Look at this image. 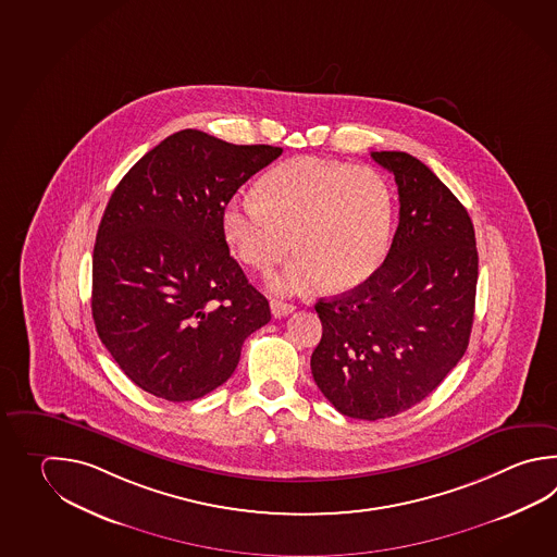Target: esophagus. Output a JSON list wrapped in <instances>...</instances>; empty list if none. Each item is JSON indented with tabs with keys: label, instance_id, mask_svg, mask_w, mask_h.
<instances>
[{
	"label": "esophagus",
	"instance_id": "34e87169",
	"mask_svg": "<svg viewBox=\"0 0 557 557\" xmlns=\"http://www.w3.org/2000/svg\"><path fill=\"white\" fill-rule=\"evenodd\" d=\"M270 307H272L273 318H285V315H289V313H294V311H296V306H292V304H284V301H277V299H272V301H270Z\"/></svg>",
	"mask_w": 557,
	"mask_h": 557
}]
</instances>
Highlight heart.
<instances>
[{
	"label": "heart",
	"mask_w": 557,
	"mask_h": 557,
	"mask_svg": "<svg viewBox=\"0 0 557 557\" xmlns=\"http://www.w3.org/2000/svg\"><path fill=\"white\" fill-rule=\"evenodd\" d=\"M222 226L239 260L260 272L296 246L272 275L273 292L301 294L325 280L341 292L363 284L385 258L393 194L371 166L304 157L268 172L260 194L232 196Z\"/></svg>",
	"instance_id": "1"
}]
</instances>
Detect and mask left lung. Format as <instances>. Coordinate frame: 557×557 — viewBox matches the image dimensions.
<instances>
[{"mask_svg":"<svg viewBox=\"0 0 557 557\" xmlns=\"http://www.w3.org/2000/svg\"><path fill=\"white\" fill-rule=\"evenodd\" d=\"M398 186V226L383 265L351 292L319 299L311 355L319 391L341 414L379 420L429 397L462 359L474 323L472 220L407 152H371Z\"/></svg>","mask_w":557,"mask_h":557,"instance_id":"obj_1","label":"left lung"}]
</instances>
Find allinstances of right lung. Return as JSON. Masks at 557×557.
Here are the masks:
<instances>
[{
  "mask_svg": "<svg viewBox=\"0 0 557 557\" xmlns=\"http://www.w3.org/2000/svg\"><path fill=\"white\" fill-rule=\"evenodd\" d=\"M280 154L186 128L148 150L111 194L92 250V319L123 373L150 395L205 397L272 319L230 256L222 212Z\"/></svg>",
  "mask_w": 557,
  "mask_h": 557,
  "instance_id": "right-lung-1",
  "label": "right lung"
}]
</instances>
